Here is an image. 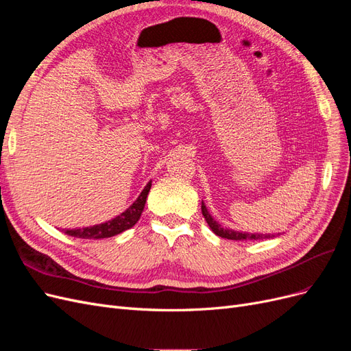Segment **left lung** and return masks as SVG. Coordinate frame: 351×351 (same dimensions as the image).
<instances>
[{
    "label": "left lung",
    "mask_w": 351,
    "mask_h": 351,
    "mask_svg": "<svg viewBox=\"0 0 351 351\" xmlns=\"http://www.w3.org/2000/svg\"><path fill=\"white\" fill-rule=\"evenodd\" d=\"M202 214H204L208 226L210 227V230L215 232L217 236L222 237V239H228V240H237V241H244V240H262V239H272L274 236L271 234H249V232H240V231H234V230H228V228H222L218 222L210 217V214L208 212L206 206L204 202H202Z\"/></svg>",
    "instance_id": "1"
}]
</instances>
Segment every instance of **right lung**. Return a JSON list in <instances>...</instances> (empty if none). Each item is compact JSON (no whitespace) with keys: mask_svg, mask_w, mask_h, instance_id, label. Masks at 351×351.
<instances>
[{"mask_svg":"<svg viewBox=\"0 0 351 351\" xmlns=\"http://www.w3.org/2000/svg\"><path fill=\"white\" fill-rule=\"evenodd\" d=\"M152 186V182L146 184V187L142 190V193L139 195L133 204L127 208L121 215L115 217L114 219L104 222V224L99 226H93V227H86L83 230H67L66 234L71 237H77V239H107L120 234V232L132 228L137 221H139L145 204H146V197L147 193H149Z\"/></svg>","mask_w":351,"mask_h":351,"instance_id":"right-lung-1","label":"right lung"}]
</instances>
